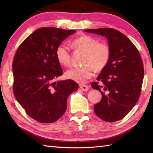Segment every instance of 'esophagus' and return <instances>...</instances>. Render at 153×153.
<instances>
[{
    "label": "esophagus",
    "instance_id": "esophagus-1",
    "mask_svg": "<svg viewBox=\"0 0 153 153\" xmlns=\"http://www.w3.org/2000/svg\"><path fill=\"white\" fill-rule=\"evenodd\" d=\"M79 89L83 91H87L89 90V87L86 85H84V84H81V85H79Z\"/></svg>",
    "mask_w": 153,
    "mask_h": 153
}]
</instances>
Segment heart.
Wrapping results in <instances>:
<instances>
[{
    "mask_svg": "<svg viewBox=\"0 0 153 153\" xmlns=\"http://www.w3.org/2000/svg\"><path fill=\"white\" fill-rule=\"evenodd\" d=\"M75 49L85 51L83 66L74 67L68 70L66 76L68 79L78 83H85L93 74V68L96 71H100L108 63L111 51L109 45L105 42H99L97 39L87 35L76 38L72 41ZM57 60L64 66H70L71 54L68 45L62 43L56 47L55 52Z\"/></svg>",
    "mask_w": 153,
    "mask_h": 153,
    "instance_id": "1",
    "label": "heart"
}]
</instances>
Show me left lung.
Instances as JSON below:
<instances>
[{"instance_id": "obj_1", "label": "left lung", "mask_w": 153, "mask_h": 153, "mask_svg": "<svg viewBox=\"0 0 153 153\" xmlns=\"http://www.w3.org/2000/svg\"><path fill=\"white\" fill-rule=\"evenodd\" d=\"M105 36L111 51L108 63L93 82L91 87L99 90L101 100L94 111L104 121H118L134 108L140 97L144 77L141 55L125 35L112 28L85 30Z\"/></svg>"}]
</instances>
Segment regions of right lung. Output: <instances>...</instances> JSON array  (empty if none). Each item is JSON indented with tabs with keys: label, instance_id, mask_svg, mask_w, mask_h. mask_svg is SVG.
<instances>
[{
	"label": "right lung",
	"instance_id": "obj_1",
	"mask_svg": "<svg viewBox=\"0 0 153 153\" xmlns=\"http://www.w3.org/2000/svg\"><path fill=\"white\" fill-rule=\"evenodd\" d=\"M75 30L41 27L22 42L13 60V91L27 115L41 123H53L67 108L70 94L79 88L71 79L53 81L62 75L56 47Z\"/></svg>",
	"mask_w": 153,
	"mask_h": 153
}]
</instances>
